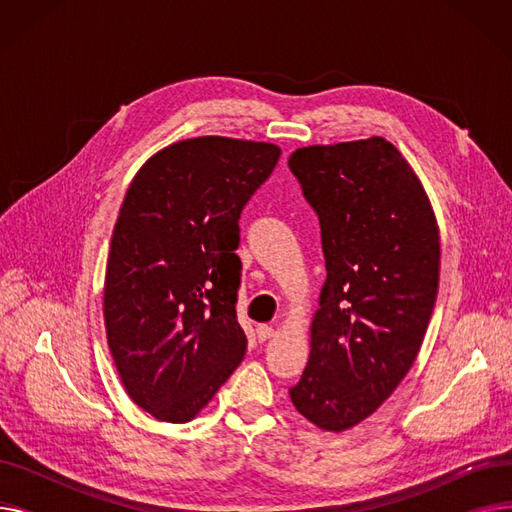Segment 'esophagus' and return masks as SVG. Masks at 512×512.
I'll list each match as a JSON object with an SVG mask.
<instances>
[{
    "mask_svg": "<svg viewBox=\"0 0 512 512\" xmlns=\"http://www.w3.org/2000/svg\"><path fill=\"white\" fill-rule=\"evenodd\" d=\"M255 334H257V340H259V342H265V340H270V338L274 336V328L263 324V326H257V328H255Z\"/></svg>",
    "mask_w": 512,
    "mask_h": 512,
    "instance_id": "1",
    "label": "esophagus"
}]
</instances>
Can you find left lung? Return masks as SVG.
<instances>
[{"label": "left lung", "mask_w": 512, "mask_h": 512, "mask_svg": "<svg viewBox=\"0 0 512 512\" xmlns=\"http://www.w3.org/2000/svg\"><path fill=\"white\" fill-rule=\"evenodd\" d=\"M288 166L319 218L328 272L290 400L313 425L344 432L380 409L419 353L438 294V224L382 137L301 147Z\"/></svg>", "instance_id": "obj_1"}]
</instances>
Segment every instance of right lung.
Returning <instances> with one entry per match:
<instances>
[{
    "mask_svg": "<svg viewBox=\"0 0 512 512\" xmlns=\"http://www.w3.org/2000/svg\"><path fill=\"white\" fill-rule=\"evenodd\" d=\"M280 153L272 143L186 139L149 157L128 186L103 317L128 396L159 421L197 417L245 357L238 220Z\"/></svg>",
    "mask_w": 512,
    "mask_h": 512,
    "instance_id": "1",
    "label": "right lung"
}]
</instances>
